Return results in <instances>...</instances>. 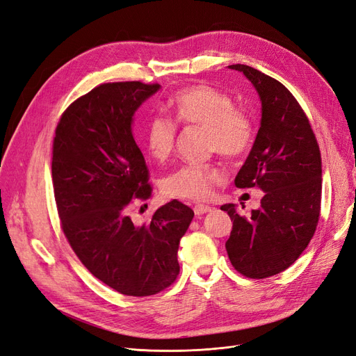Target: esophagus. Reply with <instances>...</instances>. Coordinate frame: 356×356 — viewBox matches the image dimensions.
Listing matches in <instances>:
<instances>
[{
    "label": "esophagus",
    "mask_w": 356,
    "mask_h": 356,
    "mask_svg": "<svg viewBox=\"0 0 356 356\" xmlns=\"http://www.w3.org/2000/svg\"><path fill=\"white\" fill-rule=\"evenodd\" d=\"M209 211H211V207H210V206H204V204H197V206L194 207V213H195L197 216L204 215V213H209Z\"/></svg>",
    "instance_id": "obj_1"
}]
</instances>
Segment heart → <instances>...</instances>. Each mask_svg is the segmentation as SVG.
I'll use <instances>...</instances> for the list:
<instances>
[{
    "label": "heart",
    "instance_id": "1",
    "mask_svg": "<svg viewBox=\"0 0 356 356\" xmlns=\"http://www.w3.org/2000/svg\"><path fill=\"white\" fill-rule=\"evenodd\" d=\"M168 106L177 122L206 127V145L226 159H239L251 149L255 130L247 112L235 108L232 97L207 84H195L178 90ZM177 125L166 117L149 121L145 143L156 161H166L174 152ZM225 178L216 165H184L162 182L163 194L174 198L202 202L213 193V187Z\"/></svg>",
    "mask_w": 356,
    "mask_h": 356
}]
</instances>
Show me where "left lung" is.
Segmentation results:
<instances>
[{
  "label": "left lung",
  "mask_w": 356,
  "mask_h": 356,
  "mask_svg": "<svg viewBox=\"0 0 356 356\" xmlns=\"http://www.w3.org/2000/svg\"><path fill=\"white\" fill-rule=\"evenodd\" d=\"M227 68L243 73L261 102L260 129L235 186L259 187L264 195L248 216L234 203L220 207L234 220L225 247L236 272L264 279L292 266L316 232L321 156L307 115L282 83L250 65Z\"/></svg>",
  "instance_id": "left-lung-1"
}]
</instances>
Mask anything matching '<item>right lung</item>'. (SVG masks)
<instances>
[{
	"label": "right lung",
	"instance_id": "add662e5",
	"mask_svg": "<svg viewBox=\"0 0 356 356\" xmlns=\"http://www.w3.org/2000/svg\"><path fill=\"white\" fill-rule=\"evenodd\" d=\"M161 84L105 83L71 104L56 125L52 182L63 231L89 272L129 296L154 295L179 273V241L194 211L172 200L134 225L133 198L152 194L133 118Z\"/></svg>",
	"mask_w": 356,
	"mask_h": 356
}]
</instances>
